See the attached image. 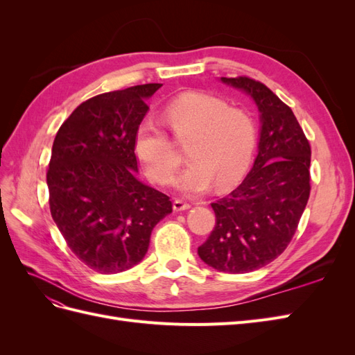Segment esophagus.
I'll use <instances>...</instances> for the list:
<instances>
[{
  "instance_id": "obj_1",
  "label": "esophagus",
  "mask_w": 355,
  "mask_h": 355,
  "mask_svg": "<svg viewBox=\"0 0 355 355\" xmlns=\"http://www.w3.org/2000/svg\"><path fill=\"white\" fill-rule=\"evenodd\" d=\"M191 207V204L184 201V200H175L173 201V209L176 211H184V210H188Z\"/></svg>"
}]
</instances>
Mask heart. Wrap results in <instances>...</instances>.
Masks as SVG:
<instances>
[{"label":"heart","instance_id":"obj_1","mask_svg":"<svg viewBox=\"0 0 355 355\" xmlns=\"http://www.w3.org/2000/svg\"><path fill=\"white\" fill-rule=\"evenodd\" d=\"M163 120L180 141H188V168L178 180L185 194H200L214 182L227 189L249 168L257 141L253 115L239 106L201 92H188L171 99L163 110ZM135 153L148 178L161 187L175 180L180 158L170 139L154 123L139 125Z\"/></svg>","mask_w":355,"mask_h":355}]
</instances>
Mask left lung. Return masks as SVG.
<instances>
[{"instance_id":"left-lung-1","label":"left lung","mask_w":355,"mask_h":355,"mask_svg":"<svg viewBox=\"0 0 355 355\" xmlns=\"http://www.w3.org/2000/svg\"><path fill=\"white\" fill-rule=\"evenodd\" d=\"M220 81L254 101L261 135L249 175L211 202L216 225L198 256L220 272L243 274L272 262L292 241L309 198L311 146L293 111L265 84L249 77Z\"/></svg>"}]
</instances>
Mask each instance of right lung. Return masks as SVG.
Masks as SVG:
<instances>
[{"mask_svg": "<svg viewBox=\"0 0 355 355\" xmlns=\"http://www.w3.org/2000/svg\"><path fill=\"white\" fill-rule=\"evenodd\" d=\"M161 84L102 93L59 128L47 170L51 218L72 253L92 270L116 274L148 252L170 198L136 178L135 137L145 101Z\"/></svg>", "mask_w": 355, "mask_h": 355, "instance_id": "add662e5", "label": "right lung"}]
</instances>
